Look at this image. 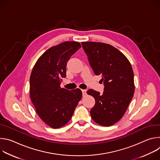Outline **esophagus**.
<instances>
[{
  "label": "esophagus",
  "instance_id": "1",
  "mask_svg": "<svg viewBox=\"0 0 160 160\" xmlns=\"http://www.w3.org/2000/svg\"><path fill=\"white\" fill-rule=\"evenodd\" d=\"M78 86H79V87H80V88H82L83 91H86V88L83 87V85H80V84Z\"/></svg>",
  "mask_w": 160,
  "mask_h": 160
}]
</instances>
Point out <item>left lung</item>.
Returning a JSON list of instances; mask_svg holds the SVG:
<instances>
[{
    "label": "left lung",
    "mask_w": 160,
    "mask_h": 160,
    "mask_svg": "<svg viewBox=\"0 0 160 160\" xmlns=\"http://www.w3.org/2000/svg\"><path fill=\"white\" fill-rule=\"evenodd\" d=\"M81 46L77 42H64L45 51L37 60L30 78V94L39 117L49 127L59 128L69 122L80 101V89L61 87L66 64Z\"/></svg>",
    "instance_id": "1"
}]
</instances>
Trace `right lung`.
Instances as JSON below:
<instances>
[{
  "mask_svg": "<svg viewBox=\"0 0 160 160\" xmlns=\"http://www.w3.org/2000/svg\"><path fill=\"white\" fill-rule=\"evenodd\" d=\"M91 68L101 75L104 85L102 94L92 96L96 100L90 112L97 123L109 127L124 115L135 91L133 72L128 59L109 44L92 42L83 45Z\"/></svg>",
  "mask_w": 160,
  "mask_h": 160,
  "instance_id": "1",
  "label": "right lung"
}]
</instances>
